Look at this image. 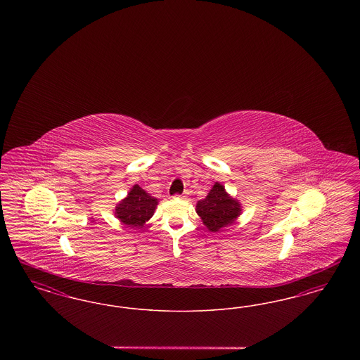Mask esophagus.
<instances>
[{"instance_id": "34e87169", "label": "esophagus", "mask_w": 360, "mask_h": 360, "mask_svg": "<svg viewBox=\"0 0 360 360\" xmlns=\"http://www.w3.org/2000/svg\"><path fill=\"white\" fill-rule=\"evenodd\" d=\"M186 195H188V193H184V194H176L175 197H176V198H185Z\"/></svg>"}]
</instances>
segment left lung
<instances>
[{
  "mask_svg": "<svg viewBox=\"0 0 360 360\" xmlns=\"http://www.w3.org/2000/svg\"><path fill=\"white\" fill-rule=\"evenodd\" d=\"M195 212L210 232H219L235 223L243 212L239 200L232 197L223 184L216 182L204 200L198 201Z\"/></svg>",
  "mask_w": 360,
  "mask_h": 360,
  "instance_id": "obj_1",
  "label": "left lung"
}]
</instances>
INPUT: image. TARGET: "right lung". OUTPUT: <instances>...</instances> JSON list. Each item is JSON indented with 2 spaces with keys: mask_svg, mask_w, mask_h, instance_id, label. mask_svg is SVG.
<instances>
[{
  "mask_svg": "<svg viewBox=\"0 0 360 360\" xmlns=\"http://www.w3.org/2000/svg\"><path fill=\"white\" fill-rule=\"evenodd\" d=\"M159 200L139 185L129 188L125 198L115 207V216L127 226L140 229L154 216Z\"/></svg>",
  "mask_w": 360,
  "mask_h": 360,
  "instance_id": "1",
  "label": "right lung"
}]
</instances>
